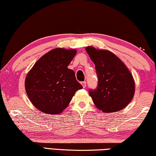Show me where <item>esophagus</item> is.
Returning <instances> with one entry per match:
<instances>
[{
    "instance_id": "obj_1",
    "label": "esophagus",
    "mask_w": 156,
    "mask_h": 156,
    "mask_svg": "<svg viewBox=\"0 0 156 156\" xmlns=\"http://www.w3.org/2000/svg\"><path fill=\"white\" fill-rule=\"evenodd\" d=\"M81 84H82L83 87H84V88L86 87V82H85V81H83V82H81Z\"/></svg>"
}]
</instances>
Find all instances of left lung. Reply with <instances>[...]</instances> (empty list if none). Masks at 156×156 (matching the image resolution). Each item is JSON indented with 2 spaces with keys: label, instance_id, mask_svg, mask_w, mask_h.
Listing matches in <instances>:
<instances>
[{
  "label": "left lung",
  "instance_id": "8db88e82",
  "mask_svg": "<svg viewBox=\"0 0 156 156\" xmlns=\"http://www.w3.org/2000/svg\"><path fill=\"white\" fill-rule=\"evenodd\" d=\"M90 58L95 63L98 86L90 89L89 94L96 107L103 112H115L124 108L134 95L133 78L124 63L107 50L86 47Z\"/></svg>",
  "mask_w": 156,
  "mask_h": 156
}]
</instances>
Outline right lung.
I'll return each instance as SVG.
<instances>
[{"label":"right lung","instance_id":"add662e5","mask_svg":"<svg viewBox=\"0 0 156 156\" xmlns=\"http://www.w3.org/2000/svg\"><path fill=\"white\" fill-rule=\"evenodd\" d=\"M76 54L74 49H53L41 56L28 73L25 90L34 106L42 112L56 115L66 108L83 86L68 66Z\"/></svg>","mask_w":156,"mask_h":156}]
</instances>
